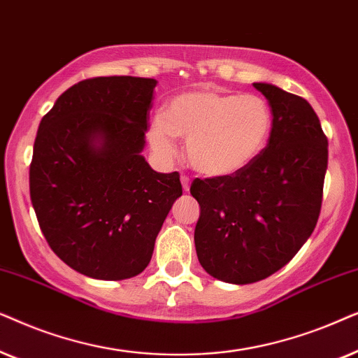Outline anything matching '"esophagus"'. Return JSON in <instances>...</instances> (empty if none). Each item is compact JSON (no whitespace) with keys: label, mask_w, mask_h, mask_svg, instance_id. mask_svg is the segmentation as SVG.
<instances>
[{"label":"esophagus","mask_w":358,"mask_h":358,"mask_svg":"<svg viewBox=\"0 0 358 358\" xmlns=\"http://www.w3.org/2000/svg\"><path fill=\"white\" fill-rule=\"evenodd\" d=\"M189 183H192V182H189L188 176L187 175H182V185H183L185 192H188V189H189Z\"/></svg>","instance_id":"obj_1"}]
</instances>
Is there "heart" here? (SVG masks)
I'll use <instances>...</instances> for the list:
<instances>
[{"mask_svg": "<svg viewBox=\"0 0 358 358\" xmlns=\"http://www.w3.org/2000/svg\"><path fill=\"white\" fill-rule=\"evenodd\" d=\"M273 113L259 94L193 90L155 114L147 141L162 162L176 157L175 137L187 139L189 165L206 176H229L250 165L265 149Z\"/></svg>", "mask_w": 358, "mask_h": 358, "instance_id": "b5f03b06", "label": "heart"}]
</instances>
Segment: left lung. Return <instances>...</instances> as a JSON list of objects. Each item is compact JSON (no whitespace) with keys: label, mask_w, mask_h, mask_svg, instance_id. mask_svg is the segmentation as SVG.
Listing matches in <instances>:
<instances>
[{"label":"left lung","mask_w":358,"mask_h":358,"mask_svg":"<svg viewBox=\"0 0 358 358\" xmlns=\"http://www.w3.org/2000/svg\"><path fill=\"white\" fill-rule=\"evenodd\" d=\"M268 99L273 127L262 154L237 173L196 178L199 264L232 285L260 282L288 264L316 227L327 170V137L306 99L254 83Z\"/></svg>","instance_id":"left-lung-1"}]
</instances>
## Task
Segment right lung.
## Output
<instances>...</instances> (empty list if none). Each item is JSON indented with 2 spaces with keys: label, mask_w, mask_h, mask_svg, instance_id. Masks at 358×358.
Returning <instances> with one entry per match:
<instances>
[{
  "label": "right lung",
  "mask_w": 358,
  "mask_h": 358,
  "mask_svg": "<svg viewBox=\"0 0 358 358\" xmlns=\"http://www.w3.org/2000/svg\"><path fill=\"white\" fill-rule=\"evenodd\" d=\"M157 80L98 76L62 93L42 117L29 170L31 201L50 249L78 273L126 280L149 265L180 175L147 164Z\"/></svg>",
  "instance_id": "obj_1"
}]
</instances>
